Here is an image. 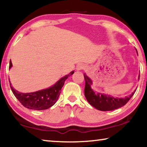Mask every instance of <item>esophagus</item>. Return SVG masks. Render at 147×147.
<instances>
[{"label":"esophagus","instance_id":"obj_1","mask_svg":"<svg viewBox=\"0 0 147 147\" xmlns=\"http://www.w3.org/2000/svg\"><path fill=\"white\" fill-rule=\"evenodd\" d=\"M86 67L84 65H82V64H79L78 65L76 66V69L78 71H80L82 69H85Z\"/></svg>","mask_w":147,"mask_h":147}]
</instances>
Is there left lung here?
<instances>
[{
	"instance_id": "left-lung-1",
	"label": "left lung",
	"mask_w": 147,
	"mask_h": 147,
	"mask_svg": "<svg viewBox=\"0 0 147 147\" xmlns=\"http://www.w3.org/2000/svg\"><path fill=\"white\" fill-rule=\"evenodd\" d=\"M137 54H138V51H137ZM84 76L86 81L84 94H85V96L88 102L98 110L112 111L114 109L121 108L122 106L125 105L129 100L132 97V96L136 91L135 90L130 95L125 96L124 98L114 97V96L110 95V94L94 91L91 88L93 81L86 75V73L84 74ZM139 76H140V74H139ZM139 76L138 79H139Z\"/></svg>"
}]
</instances>
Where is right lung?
<instances>
[{
  "instance_id": "right-lung-1",
  "label": "right lung",
  "mask_w": 147,
  "mask_h": 147,
  "mask_svg": "<svg viewBox=\"0 0 147 147\" xmlns=\"http://www.w3.org/2000/svg\"><path fill=\"white\" fill-rule=\"evenodd\" d=\"M12 67V63L10 59L9 69ZM74 73V71H71L67 75H65L59 79L57 82L47 89H42L32 93H21L13 89L11 84L9 82V85L11 91L16 97L25 108L35 110H43L47 109L53 106L58 100L61 89L63 86L65 81Z\"/></svg>"
}]
</instances>
